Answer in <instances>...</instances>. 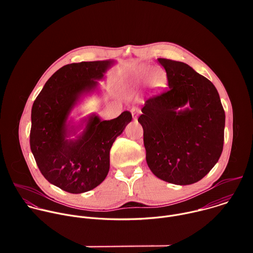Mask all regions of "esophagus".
<instances>
[{
	"instance_id": "esophagus-1",
	"label": "esophagus",
	"mask_w": 253,
	"mask_h": 253,
	"mask_svg": "<svg viewBox=\"0 0 253 253\" xmlns=\"http://www.w3.org/2000/svg\"><path fill=\"white\" fill-rule=\"evenodd\" d=\"M131 113H132V116H133V118L134 119H136L137 117H138V115H139V113H140V110L138 109V108H132L131 109Z\"/></svg>"
}]
</instances>
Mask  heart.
Masks as SVG:
<instances>
[{
  "mask_svg": "<svg viewBox=\"0 0 253 253\" xmlns=\"http://www.w3.org/2000/svg\"><path fill=\"white\" fill-rule=\"evenodd\" d=\"M150 76V71H149V69H143L142 71H141V74H140V77H149ZM152 79L154 80V81H156V80H158L159 79V73H154L153 75H152Z\"/></svg>",
  "mask_w": 253,
  "mask_h": 253,
  "instance_id": "1",
  "label": "heart"
}]
</instances>
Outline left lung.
Here are the masks:
<instances>
[{"label": "left lung", "mask_w": 253, "mask_h": 253, "mask_svg": "<svg viewBox=\"0 0 253 253\" xmlns=\"http://www.w3.org/2000/svg\"><path fill=\"white\" fill-rule=\"evenodd\" d=\"M167 87L147 99L138 122L146 161L166 182L189 185L217 163L223 149L225 112L215 86L183 62L159 58ZM187 105L184 111L179 107Z\"/></svg>", "instance_id": "1"}]
</instances>
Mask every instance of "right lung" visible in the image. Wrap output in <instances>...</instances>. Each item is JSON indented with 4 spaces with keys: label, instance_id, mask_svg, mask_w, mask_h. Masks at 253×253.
<instances>
[{
    "label": "right lung",
    "instance_id": "1",
    "mask_svg": "<svg viewBox=\"0 0 253 253\" xmlns=\"http://www.w3.org/2000/svg\"><path fill=\"white\" fill-rule=\"evenodd\" d=\"M114 61L68 64L46 82L32 107L30 147L39 170L48 181L69 193H83L101 184L110 168V149L132 120L129 111L102 121L91 115L75 140L68 116L80 96L95 90Z\"/></svg>",
    "mask_w": 253,
    "mask_h": 253
}]
</instances>
